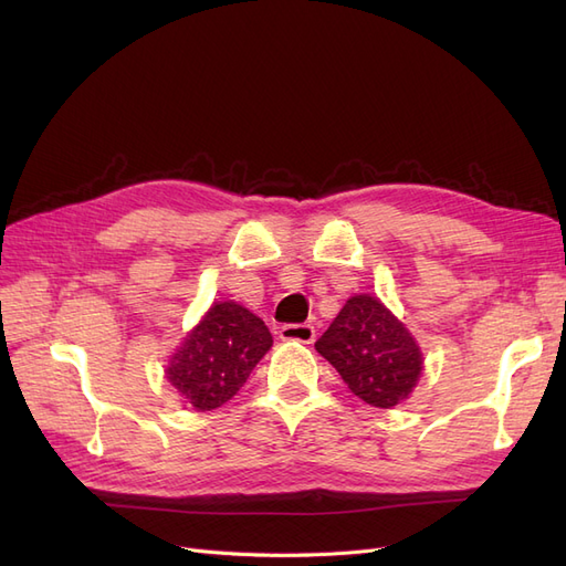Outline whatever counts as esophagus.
Instances as JSON below:
<instances>
[{
  "instance_id": "obj_1",
  "label": "esophagus",
  "mask_w": 566,
  "mask_h": 566,
  "mask_svg": "<svg viewBox=\"0 0 566 566\" xmlns=\"http://www.w3.org/2000/svg\"><path fill=\"white\" fill-rule=\"evenodd\" d=\"M279 337L283 342H302V345H312L316 339V331L312 323H287V325H281Z\"/></svg>"
}]
</instances>
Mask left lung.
<instances>
[{
    "label": "left lung",
    "mask_w": 566,
    "mask_h": 566,
    "mask_svg": "<svg viewBox=\"0 0 566 566\" xmlns=\"http://www.w3.org/2000/svg\"><path fill=\"white\" fill-rule=\"evenodd\" d=\"M316 352L333 364L354 397L378 408L408 399L422 370L416 339L370 295L347 300L316 339Z\"/></svg>",
    "instance_id": "obj_1"
}]
</instances>
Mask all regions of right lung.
I'll return each mask as SVG.
<instances>
[{
  "label": "right lung",
  "instance_id": "right-lung-1",
  "mask_svg": "<svg viewBox=\"0 0 566 566\" xmlns=\"http://www.w3.org/2000/svg\"><path fill=\"white\" fill-rule=\"evenodd\" d=\"M273 345L262 318L235 302H214L167 366V380L196 410L227 403Z\"/></svg>",
  "mask_w": 566,
  "mask_h": 566
}]
</instances>
